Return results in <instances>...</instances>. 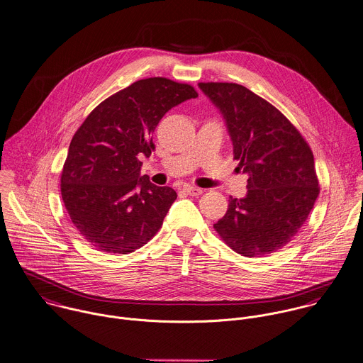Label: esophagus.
Listing matches in <instances>:
<instances>
[{
	"mask_svg": "<svg viewBox=\"0 0 363 363\" xmlns=\"http://www.w3.org/2000/svg\"><path fill=\"white\" fill-rule=\"evenodd\" d=\"M184 191H185L188 195H191V196H198V195L202 194V189H201V188H196V186H185Z\"/></svg>",
	"mask_w": 363,
	"mask_h": 363,
	"instance_id": "1",
	"label": "esophagus"
}]
</instances>
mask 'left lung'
Here are the masks:
<instances>
[{"label": "left lung", "mask_w": 363, "mask_h": 363, "mask_svg": "<svg viewBox=\"0 0 363 363\" xmlns=\"http://www.w3.org/2000/svg\"><path fill=\"white\" fill-rule=\"evenodd\" d=\"M198 86L222 114L235 160L249 175L246 196H230L215 229L242 256L277 252L297 235L318 198L313 151L274 106L247 87Z\"/></svg>", "instance_id": "left-lung-1"}]
</instances>
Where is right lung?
Here are the masks:
<instances>
[{"label":"right lung","mask_w":363,"mask_h":363,"mask_svg":"<svg viewBox=\"0 0 363 363\" xmlns=\"http://www.w3.org/2000/svg\"><path fill=\"white\" fill-rule=\"evenodd\" d=\"M195 97L189 84L143 79L101 101L73 135L62 199L77 232L97 250L131 253L161 228L177 192L141 175L140 160L151 155L152 133L165 113Z\"/></svg>","instance_id":"1"}]
</instances>
